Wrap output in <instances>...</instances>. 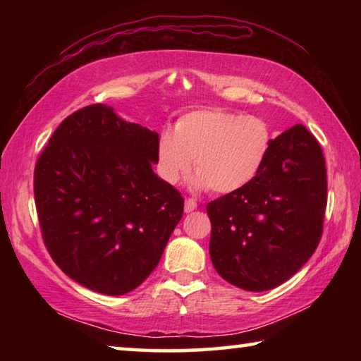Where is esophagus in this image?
<instances>
[{
	"label": "esophagus",
	"mask_w": 361,
	"mask_h": 361,
	"mask_svg": "<svg viewBox=\"0 0 361 361\" xmlns=\"http://www.w3.org/2000/svg\"><path fill=\"white\" fill-rule=\"evenodd\" d=\"M195 209H197V202H195L194 199H186V200H185V212H186V213L192 212V210H195Z\"/></svg>",
	"instance_id": "1"
}]
</instances>
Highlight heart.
Masks as SVG:
<instances>
[{"label": "heart", "instance_id": "obj_1", "mask_svg": "<svg viewBox=\"0 0 361 361\" xmlns=\"http://www.w3.org/2000/svg\"><path fill=\"white\" fill-rule=\"evenodd\" d=\"M272 146L271 124L261 116L205 108L183 114L173 133L157 138V175L176 185L194 159V186L229 194L250 185L261 172Z\"/></svg>", "mask_w": 361, "mask_h": 361}]
</instances>
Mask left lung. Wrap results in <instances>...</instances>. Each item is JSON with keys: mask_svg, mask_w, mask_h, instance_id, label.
Here are the masks:
<instances>
[{"mask_svg": "<svg viewBox=\"0 0 361 361\" xmlns=\"http://www.w3.org/2000/svg\"><path fill=\"white\" fill-rule=\"evenodd\" d=\"M326 186L325 156L302 124L274 138L256 178L207 205L219 276L247 291L295 276L320 243Z\"/></svg>", "mask_w": 361, "mask_h": 361, "instance_id": "obj_1", "label": "left lung"}]
</instances>
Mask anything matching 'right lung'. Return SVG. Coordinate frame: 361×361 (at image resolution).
I'll list each match as a JSON object with an SVG mask.
<instances>
[{
  "label": "right lung",
  "mask_w": 361,
  "mask_h": 361,
  "mask_svg": "<svg viewBox=\"0 0 361 361\" xmlns=\"http://www.w3.org/2000/svg\"><path fill=\"white\" fill-rule=\"evenodd\" d=\"M157 138L95 103L65 118L36 161L42 240L85 288L109 296L135 290L180 223L185 200L152 172Z\"/></svg>",
  "instance_id": "right-lung-1"
}]
</instances>
